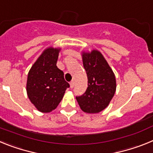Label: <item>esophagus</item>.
<instances>
[{
  "label": "esophagus",
  "instance_id": "esophagus-1",
  "mask_svg": "<svg viewBox=\"0 0 153 153\" xmlns=\"http://www.w3.org/2000/svg\"><path fill=\"white\" fill-rule=\"evenodd\" d=\"M74 81L72 80L71 82L70 83V88H74Z\"/></svg>",
  "mask_w": 153,
  "mask_h": 153
}]
</instances>
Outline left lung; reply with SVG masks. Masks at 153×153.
Masks as SVG:
<instances>
[{
	"instance_id": "left-lung-1",
	"label": "left lung",
	"mask_w": 153,
	"mask_h": 153,
	"mask_svg": "<svg viewBox=\"0 0 153 153\" xmlns=\"http://www.w3.org/2000/svg\"><path fill=\"white\" fill-rule=\"evenodd\" d=\"M82 56L88 87L83 95L76 99L85 113H100L107 107L116 92L114 73L100 51L93 50L90 53L83 52Z\"/></svg>"
}]
</instances>
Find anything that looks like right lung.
Instances as JSON below:
<instances>
[{"label": "right lung", "instance_id": "right-lung-1", "mask_svg": "<svg viewBox=\"0 0 153 153\" xmlns=\"http://www.w3.org/2000/svg\"><path fill=\"white\" fill-rule=\"evenodd\" d=\"M60 48H47L31 67L27 76V93L30 100L42 113L56 109L70 84L56 67Z\"/></svg>", "mask_w": 153, "mask_h": 153}]
</instances>
